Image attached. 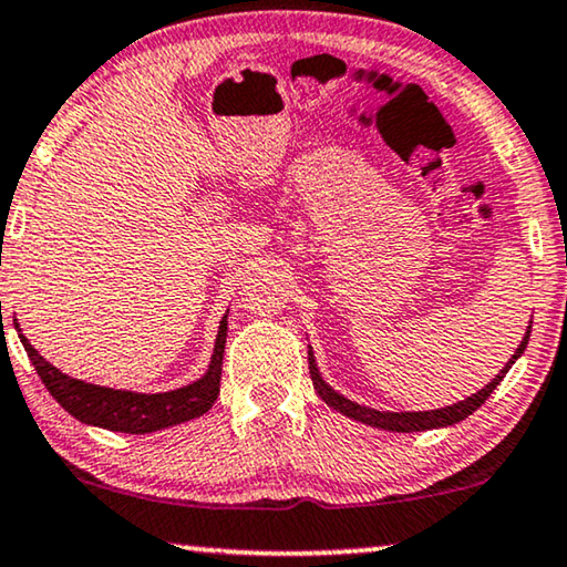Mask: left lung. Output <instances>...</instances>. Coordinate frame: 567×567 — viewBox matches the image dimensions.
<instances>
[{
	"label": "left lung",
	"instance_id": "8db88e82",
	"mask_svg": "<svg viewBox=\"0 0 567 567\" xmlns=\"http://www.w3.org/2000/svg\"><path fill=\"white\" fill-rule=\"evenodd\" d=\"M529 332H532V324L527 327V332H524L519 348H516L514 355L508 358V363L496 373V379H491L481 391H475L473 396L457 401V404H450V406H442V409H426V412H381V409H371L365 404H358V401H352L348 396H342V393L334 391L332 385L322 379V373H319V365L315 360V352H311V344H309V373H311V383H315V391L319 393V399H322L327 406H332L334 412L350 416V420L363 422L368 426H375V430H385V432L440 430V426H450V424L463 422L465 416H471L475 409H478L483 401H486L491 393H494L496 385L502 383L504 375L508 373V368H512L516 360L522 358V352L527 350Z\"/></svg>",
	"mask_w": 567,
	"mask_h": 567
}]
</instances>
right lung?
<instances>
[{
  "label": "right lung",
  "mask_w": 567,
  "mask_h": 567,
  "mask_svg": "<svg viewBox=\"0 0 567 567\" xmlns=\"http://www.w3.org/2000/svg\"><path fill=\"white\" fill-rule=\"evenodd\" d=\"M227 315L225 311L223 322H219L215 350H212L207 373L202 379L192 381L188 385L163 393H137L125 389H110V385L86 383L71 375L61 373L59 368L40 355L32 348L30 340L24 338L18 319L14 327L20 332V342L24 352H28L30 363L35 365L40 381L51 391V396L59 404L76 416L79 422L102 426L110 432H127V434H147L166 430V426H176L188 420H196L204 412H209L212 404L217 401L219 393V375H223V358H225V342H227Z\"/></svg>",
  "instance_id": "obj_1"
}]
</instances>
